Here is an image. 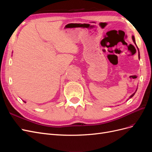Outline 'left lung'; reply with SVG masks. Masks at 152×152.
Masks as SVG:
<instances>
[{
  "label": "left lung",
  "instance_id": "left-lung-1",
  "mask_svg": "<svg viewBox=\"0 0 152 152\" xmlns=\"http://www.w3.org/2000/svg\"><path fill=\"white\" fill-rule=\"evenodd\" d=\"M132 40H133V42H134V44H135V45H136V41H135V39H134V36H133V35H132ZM136 47H137V45H136ZM137 50H138V57H139V59H140V51H139V49H138V48H137ZM136 91H137V90H136V91H135V93H133V94H132V95H131V96H130V97H129V99H130V98H131L132 97V96H134V95L135 94V93H136Z\"/></svg>",
  "mask_w": 152,
  "mask_h": 152
}]
</instances>
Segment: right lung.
I'll list each match as a JSON object with an SVG mask.
<instances>
[{
	"label": "right lung",
	"instance_id": "add662e5",
	"mask_svg": "<svg viewBox=\"0 0 152 152\" xmlns=\"http://www.w3.org/2000/svg\"><path fill=\"white\" fill-rule=\"evenodd\" d=\"M23 102H24V103H26V102H25V101H23Z\"/></svg>",
	"mask_w": 152,
	"mask_h": 152
}]
</instances>
